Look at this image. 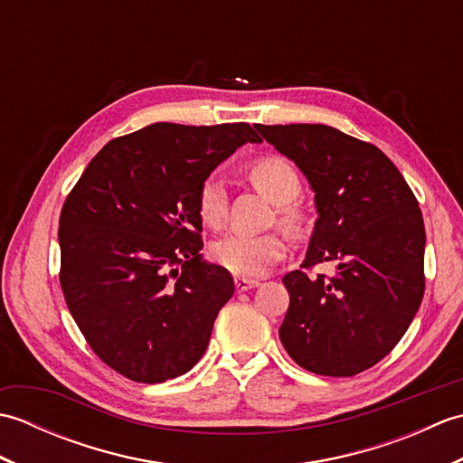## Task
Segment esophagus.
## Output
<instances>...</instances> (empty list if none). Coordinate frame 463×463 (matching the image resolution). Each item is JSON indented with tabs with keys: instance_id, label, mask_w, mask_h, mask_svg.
Segmentation results:
<instances>
[{
	"instance_id": "1",
	"label": "esophagus",
	"mask_w": 463,
	"mask_h": 463,
	"mask_svg": "<svg viewBox=\"0 0 463 463\" xmlns=\"http://www.w3.org/2000/svg\"><path fill=\"white\" fill-rule=\"evenodd\" d=\"M259 280H250V279H241V277H237L234 279V287H237V290L239 292H244V290H252V288H257L259 287Z\"/></svg>"
}]
</instances>
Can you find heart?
<instances>
[{
  "mask_svg": "<svg viewBox=\"0 0 463 463\" xmlns=\"http://www.w3.org/2000/svg\"><path fill=\"white\" fill-rule=\"evenodd\" d=\"M250 179L257 189L272 203L282 204V221L297 226L298 213L288 206L300 193V176L294 166L282 156H264L250 166ZM226 186L221 175H211L201 186L199 211L203 221L219 226L226 216ZM287 252V241L279 232L249 234L241 231L226 232L213 244L211 254L219 267L237 277H262L274 262Z\"/></svg>",
  "mask_w": 463,
  "mask_h": 463,
  "instance_id": "1",
  "label": "heart"
}]
</instances>
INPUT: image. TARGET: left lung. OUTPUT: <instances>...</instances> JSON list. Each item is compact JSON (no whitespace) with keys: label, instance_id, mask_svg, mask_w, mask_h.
Listing matches in <instances>:
<instances>
[{"label":"left lung","instance_id":"1","mask_svg":"<svg viewBox=\"0 0 463 463\" xmlns=\"http://www.w3.org/2000/svg\"><path fill=\"white\" fill-rule=\"evenodd\" d=\"M297 163L314 193L302 267L336 262V277L282 279L290 304L279 336L288 356L320 376L372 368L404 336L424 298V219L414 193L378 146L328 125H257Z\"/></svg>","mask_w":463,"mask_h":463}]
</instances>
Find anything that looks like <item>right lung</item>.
Listing matches in <instances>:
<instances>
[{
  "label": "right lung",
  "instance_id": "1",
  "mask_svg": "<svg viewBox=\"0 0 463 463\" xmlns=\"http://www.w3.org/2000/svg\"><path fill=\"white\" fill-rule=\"evenodd\" d=\"M247 143H262L249 123H153L107 143L69 193L59 216L67 308L125 378H176L209 346L234 280L203 259L199 193Z\"/></svg>",
  "mask_w": 463,
  "mask_h": 463
}]
</instances>
